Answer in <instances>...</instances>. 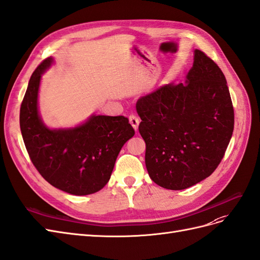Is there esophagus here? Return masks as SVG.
<instances>
[{
	"instance_id": "esophagus-1",
	"label": "esophagus",
	"mask_w": 260,
	"mask_h": 260,
	"mask_svg": "<svg viewBox=\"0 0 260 260\" xmlns=\"http://www.w3.org/2000/svg\"><path fill=\"white\" fill-rule=\"evenodd\" d=\"M129 123H131V125L133 126V127H134V129H135V131H137V129H138L139 118H138V116H137V115H135V114H131V115H129Z\"/></svg>"
}]
</instances>
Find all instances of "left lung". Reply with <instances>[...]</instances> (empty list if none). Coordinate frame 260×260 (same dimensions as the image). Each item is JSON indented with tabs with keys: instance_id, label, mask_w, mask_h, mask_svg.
I'll return each instance as SVG.
<instances>
[{
	"instance_id": "left-lung-1",
	"label": "left lung",
	"mask_w": 260,
	"mask_h": 260,
	"mask_svg": "<svg viewBox=\"0 0 260 260\" xmlns=\"http://www.w3.org/2000/svg\"><path fill=\"white\" fill-rule=\"evenodd\" d=\"M139 133L145 162L159 186L181 190L213 173L234 128V110L226 79L203 51L184 84H168L139 98Z\"/></svg>"
}]
</instances>
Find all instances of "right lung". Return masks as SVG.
I'll return each instance as SVG.
<instances>
[{"label":"right lung","mask_w":260,"mask_h":260,"mask_svg":"<svg viewBox=\"0 0 260 260\" xmlns=\"http://www.w3.org/2000/svg\"><path fill=\"white\" fill-rule=\"evenodd\" d=\"M53 63L44 60L29 80L19 124L26 149L38 172L52 186L72 195L93 194L106 186L122 147L135 135L125 116L91 115L76 127L51 129L41 120V75Z\"/></svg>","instance_id":"obj_1"}]
</instances>
